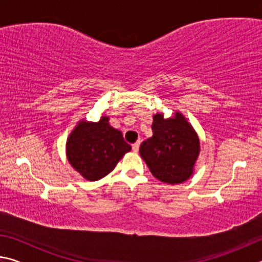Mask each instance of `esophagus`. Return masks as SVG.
Listing matches in <instances>:
<instances>
[{"label": "esophagus", "instance_id": "obj_1", "mask_svg": "<svg viewBox=\"0 0 262 262\" xmlns=\"http://www.w3.org/2000/svg\"><path fill=\"white\" fill-rule=\"evenodd\" d=\"M140 144H141V142H140V141H136L135 143L132 145V148H133V150H134V152H137V151H139V149H140Z\"/></svg>", "mask_w": 262, "mask_h": 262}]
</instances>
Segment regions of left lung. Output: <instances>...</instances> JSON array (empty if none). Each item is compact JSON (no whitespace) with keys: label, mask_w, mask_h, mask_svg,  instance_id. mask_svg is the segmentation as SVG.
<instances>
[{"label":"left lung","mask_w":262,"mask_h":262,"mask_svg":"<svg viewBox=\"0 0 262 262\" xmlns=\"http://www.w3.org/2000/svg\"><path fill=\"white\" fill-rule=\"evenodd\" d=\"M152 136L142 142L140 155L155 178L166 184H181L193 174L200 154V141L183 114L164 119L154 115Z\"/></svg>","instance_id":"1"}]
</instances>
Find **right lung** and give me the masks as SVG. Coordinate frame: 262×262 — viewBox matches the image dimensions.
I'll use <instances>...</instances> for the list:
<instances>
[{"label":"right lung","mask_w":262,"mask_h":262,"mask_svg":"<svg viewBox=\"0 0 262 262\" xmlns=\"http://www.w3.org/2000/svg\"><path fill=\"white\" fill-rule=\"evenodd\" d=\"M66 151L75 170L96 181L114 170L130 145L120 130L110 126L108 117H101L98 122L79 121L68 137Z\"/></svg>","instance_id":"right-lung-1"}]
</instances>
